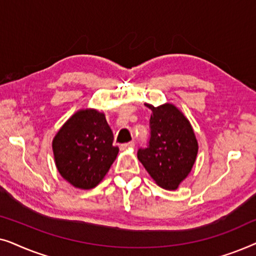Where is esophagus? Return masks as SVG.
Instances as JSON below:
<instances>
[{"mask_svg":"<svg viewBox=\"0 0 256 256\" xmlns=\"http://www.w3.org/2000/svg\"><path fill=\"white\" fill-rule=\"evenodd\" d=\"M134 146H135L134 141H130V142H128V143H124V144H121L120 148L122 150H124V149H128V148H134Z\"/></svg>","mask_w":256,"mask_h":256,"instance_id":"1","label":"esophagus"}]
</instances>
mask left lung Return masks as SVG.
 Masks as SVG:
<instances>
[{
    "label": "left lung",
    "mask_w": 256,
    "mask_h": 256,
    "mask_svg": "<svg viewBox=\"0 0 256 256\" xmlns=\"http://www.w3.org/2000/svg\"><path fill=\"white\" fill-rule=\"evenodd\" d=\"M146 106L152 112L150 140L146 148L138 149V158L157 185L176 190L196 162L197 138L190 122L176 106Z\"/></svg>",
    "instance_id": "obj_1"
}]
</instances>
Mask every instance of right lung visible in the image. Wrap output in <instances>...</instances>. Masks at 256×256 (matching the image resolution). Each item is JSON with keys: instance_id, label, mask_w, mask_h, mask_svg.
<instances>
[{"instance_id": "add662e5", "label": "right lung", "mask_w": 256, "mask_h": 256, "mask_svg": "<svg viewBox=\"0 0 256 256\" xmlns=\"http://www.w3.org/2000/svg\"><path fill=\"white\" fill-rule=\"evenodd\" d=\"M113 132L104 113L82 110L73 114L56 134L52 149L62 177L74 188H96L116 158Z\"/></svg>"}]
</instances>
